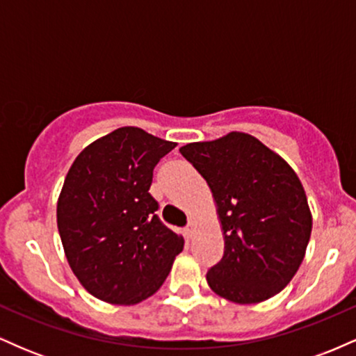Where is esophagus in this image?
I'll use <instances>...</instances> for the list:
<instances>
[{"label":"esophagus","instance_id":"1","mask_svg":"<svg viewBox=\"0 0 356 356\" xmlns=\"http://www.w3.org/2000/svg\"><path fill=\"white\" fill-rule=\"evenodd\" d=\"M194 232H195V224H194V222H189V226H187L186 229H184V238H186V239H192V236H194Z\"/></svg>","mask_w":356,"mask_h":356}]
</instances>
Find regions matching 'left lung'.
Wrapping results in <instances>:
<instances>
[{"instance_id": "obj_1", "label": "left lung", "mask_w": 356, "mask_h": 356, "mask_svg": "<svg viewBox=\"0 0 356 356\" xmlns=\"http://www.w3.org/2000/svg\"><path fill=\"white\" fill-rule=\"evenodd\" d=\"M179 152L206 179L222 226L224 256L207 271V284L238 305L277 295L303 263L313 226L295 170L243 132Z\"/></svg>"}]
</instances>
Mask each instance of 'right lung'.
Masks as SVG:
<instances>
[{"label": "right lung", "instance_id": "obj_1", "mask_svg": "<svg viewBox=\"0 0 356 356\" xmlns=\"http://www.w3.org/2000/svg\"><path fill=\"white\" fill-rule=\"evenodd\" d=\"M175 142L122 127L75 159L56 204L65 256L85 289L112 305H137L169 275L184 238L164 226L150 195L154 167Z\"/></svg>", "mask_w": 356, "mask_h": 356}]
</instances>
